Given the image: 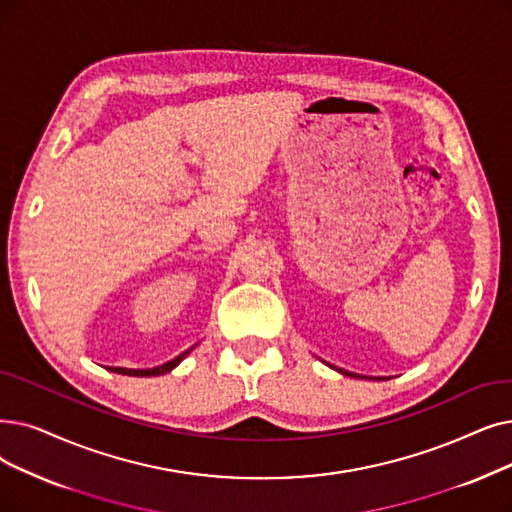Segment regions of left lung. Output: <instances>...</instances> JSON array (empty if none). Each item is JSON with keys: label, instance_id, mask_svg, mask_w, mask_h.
<instances>
[{"label": "left lung", "instance_id": "8db88e82", "mask_svg": "<svg viewBox=\"0 0 512 512\" xmlns=\"http://www.w3.org/2000/svg\"><path fill=\"white\" fill-rule=\"evenodd\" d=\"M341 372H343V374H347V376H355V374H349V372H345V370H341Z\"/></svg>", "mask_w": 512, "mask_h": 512}]
</instances>
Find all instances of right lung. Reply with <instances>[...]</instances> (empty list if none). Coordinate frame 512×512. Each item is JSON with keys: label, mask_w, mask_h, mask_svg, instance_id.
<instances>
[{"label": "right lung", "mask_w": 512, "mask_h": 512, "mask_svg": "<svg viewBox=\"0 0 512 512\" xmlns=\"http://www.w3.org/2000/svg\"><path fill=\"white\" fill-rule=\"evenodd\" d=\"M194 347H190V349H186L182 355H177V358H173L171 362H167V364H163V366H157V368H148V370H131V368H110L113 372H119V374H127V376H159V374H165V372H169V370H173L177 364H180L186 355L192 351Z\"/></svg>", "instance_id": "right-lung-1"}]
</instances>
